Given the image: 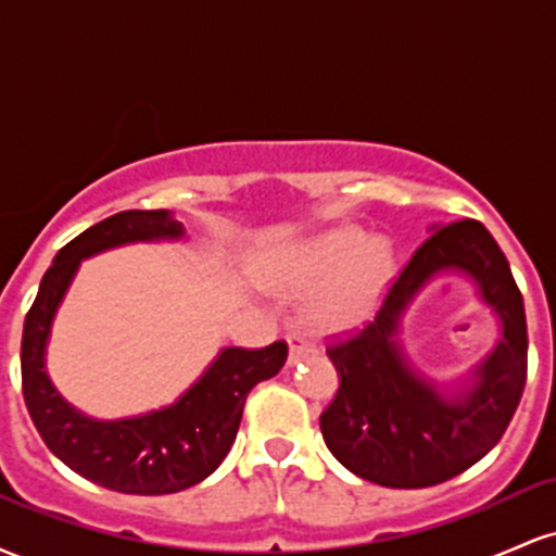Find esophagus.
<instances>
[{"mask_svg":"<svg viewBox=\"0 0 556 556\" xmlns=\"http://www.w3.org/2000/svg\"><path fill=\"white\" fill-rule=\"evenodd\" d=\"M287 344H290V361H292V363L303 361L305 355L316 353V348H314V344H311V342H305L303 337H300V334H290V337H287Z\"/></svg>","mask_w":556,"mask_h":556,"instance_id":"1","label":"esophagus"}]
</instances>
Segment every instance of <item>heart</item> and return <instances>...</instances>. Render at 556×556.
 I'll use <instances>...</instances> for the list:
<instances>
[{"mask_svg":"<svg viewBox=\"0 0 556 556\" xmlns=\"http://www.w3.org/2000/svg\"><path fill=\"white\" fill-rule=\"evenodd\" d=\"M394 264L392 240L368 238L361 227H337L300 245L279 277L295 292H318L314 318L321 327L348 329L374 314Z\"/></svg>","mask_w":556,"mask_h":556,"instance_id":"b5f03b06","label":"heart"}]
</instances>
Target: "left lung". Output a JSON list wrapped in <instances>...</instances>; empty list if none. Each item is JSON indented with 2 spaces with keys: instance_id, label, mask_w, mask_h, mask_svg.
Wrapping results in <instances>:
<instances>
[{
  "instance_id": "left-lung-1",
  "label": "left lung",
  "mask_w": 556,
  "mask_h": 556,
  "mask_svg": "<svg viewBox=\"0 0 556 556\" xmlns=\"http://www.w3.org/2000/svg\"><path fill=\"white\" fill-rule=\"evenodd\" d=\"M444 270L473 278L503 327L495 350L457 388L426 380L399 342L404 311ZM327 355L340 389L321 413V433L350 473L389 489H426L468 470L500 442L526 387V308L502 248L476 219L433 229L374 321L331 342Z\"/></svg>"
}]
</instances>
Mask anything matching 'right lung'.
<instances>
[{"label": "right lung", "instance_id": "obj_1", "mask_svg": "<svg viewBox=\"0 0 556 556\" xmlns=\"http://www.w3.org/2000/svg\"><path fill=\"white\" fill-rule=\"evenodd\" d=\"M185 227L167 208L119 212L70 240L43 274L25 316L23 397L43 444L70 470L123 494H175L212 476L238 437L242 405L258 381L287 361V342L261 350L225 348L188 392L162 410L96 420L56 392L47 374V342L80 261L127 242L180 240Z\"/></svg>", "mask_w": 556, "mask_h": 556}]
</instances>
